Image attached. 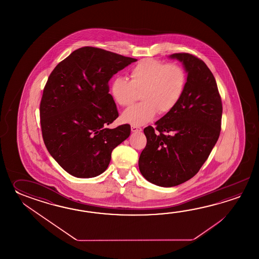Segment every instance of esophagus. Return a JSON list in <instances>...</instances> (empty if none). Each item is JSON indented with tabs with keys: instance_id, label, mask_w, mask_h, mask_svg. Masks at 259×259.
Returning a JSON list of instances; mask_svg holds the SVG:
<instances>
[{
	"instance_id": "34e87169",
	"label": "esophagus",
	"mask_w": 259,
	"mask_h": 259,
	"mask_svg": "<svg viewBox=\"0 0 259 259\" xmlns=\"http://www.w3.org/2000/svg\"><path fill=\"white\" fill-rule=\"evenodd\" d=\"M132 132H142V127H138V126H134V125H132Z\"/></svg>"
}]
</instances>
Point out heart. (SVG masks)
Listing matches in <instances>:
<instances>
[{"instance_id": "b5f03b06", "label": "heart", "mask_w": 259, "mask_h": 259, "mask_svg": "<svg viewBox=\"0 0 259 259\" xmlns=\"http://www.w3.org/2000/svg\"><path fill=\"white\" fill-rule=\"evenodd\" d=\"M126 77L111 82V95L123 107L132 105L141 93L142 103L133 105L122 115V120L141 126L153 119L156 112L165 115L173 110L185 91L187 76L182 66L165 64L154 58H144L133 66Z\"/></svg>"}]
</instances>
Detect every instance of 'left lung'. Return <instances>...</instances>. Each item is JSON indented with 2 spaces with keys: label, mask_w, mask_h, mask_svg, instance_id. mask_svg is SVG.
<instances>
[{
  "label": "left lung",
  "mask_w": 259,
  "mask_h": 259,
  "mask_svg": "<svg viewBox=\"0 0 259 259\" xmlns=\"http://www.w3.org/2000/svg\"><path fill=\"white\" fill-rule=\"evenodd\" d=\"M188 72L182 99L173 110L143 130L147 139L139 158L148 182L173 187L195 176L220 137L222 102L212 72L197 56L170 55Z\"/></svg>",
  "instance_id": "1"
}]
</instances>
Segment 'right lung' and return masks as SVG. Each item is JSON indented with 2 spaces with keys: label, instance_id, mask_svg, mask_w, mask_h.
Wrapping results in <instances>:
<instances>
[{
  "label": "right lung",
  "instance_id": "add662e5",
  "mask_svg": "<svg viewBox=\"0 0 259 259\" xmlns=\"http://www.w3.org/2000/svg\"><path fill=\"white\" fill-rule=\"evenodd\" d=\"M137 59L85 46L50 74L39 105L45 146L70 175L93 178L109 165L112 151L131 134L128 124L108 128L118 116L109 94L113 75Z\"/></svg>",
  "mask_w": 259,
  "mask_h": 259
}]
</instances>
